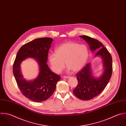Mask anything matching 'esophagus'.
Returning <instances> with one entry per match:
<instances>
[{
	"instance_id": "obj_1",
	"label": "esophagus",
	"mask_w": 126,
	"mask_h": 126,
	"mask_svg": "<svg viewBox=\"0 0 126 126\" xmlns=\"http://www.w3.org/2000/svg\"><path fill=\"white\" fill-rule=\"evenodd\" d=\"M70 78V76H64L63 78L64 79H68Z\"/></svg>"
}]
</instances>
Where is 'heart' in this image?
<instances>
[{"instance_id": "obj_1", "label": "heart", "mask_w": 126, "mask_h": 126, "mask_svg": "<svg viewBox=\"0 0 126 126\" xmlns=\"http://www.w3.org/2000/svg\"><path fill=\"white\" fill-rule=\"evenodd\" d=\"M88 55L87 47L73 42L64 43L58 47L55 53L48 55L51 70L55 73H60L67 67L74 72L79 71L84 66Z\"/></svg>"}]
</instances>
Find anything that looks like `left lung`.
<instances>
[{
    "label": "left lung",
    "mask_w": 126,
    "mask_h": 126,
    "mask_svg": "<svg viewBox=\"0 0 126 126\" xmlns=\"http://www.w3.org/2000/svg\"><path fill=\"white\" fill-rule=\"evenodd\" d=\"M80 37L88 43L92 51L100 48L95 56L100 55L102 57L105 68L103 74L99 79H95L92 76L90 63L86 64L76 74L78 84L74 89L73 93L79 99L88 101L99 95L108 84L112 75V59L107 48L99 41L86 35H81Z\"/></svg>",
    "instance_id": "left-lung-1"
}]
</instances>
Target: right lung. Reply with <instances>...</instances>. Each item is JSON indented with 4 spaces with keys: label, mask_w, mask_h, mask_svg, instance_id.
<instances>
[{
    "label": "right lung",
    "mask_w": 126,
    "mask_h": 126,
    "mask_svg": "<svg viewBox=\"0 0 126 126\" xmlns=\"http://www.w3.org/2000/svg\"><path fill=\"white\" fill-rule=\"evenodd\" d=\"M52 41L51 38L44 37L24 44L18 50L14 62L13 74L19 90L25 97L35 102H41L49 98L61 79L47 64L48 50ZM27 57L35 58L39 63L40 70L38 77L30 82L23 79L20 71L21 62Z\"/></svg>",
    "instance_id": "add662e5"
}]
</instances>
